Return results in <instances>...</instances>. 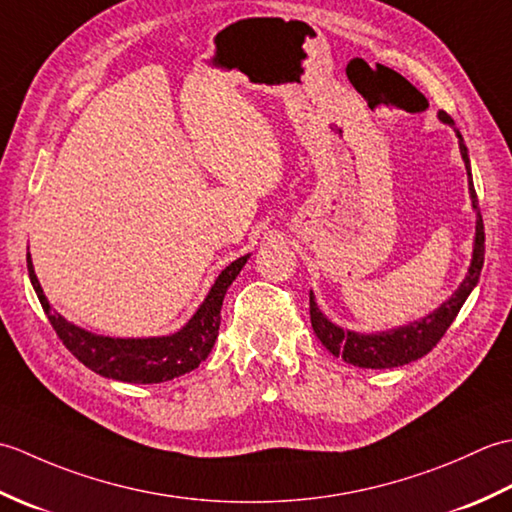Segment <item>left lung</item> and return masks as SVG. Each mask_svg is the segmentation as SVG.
<instances>
[{"instance_id":"8db88e82","label":"left lung","mask_w":512,"mask_h":512,"mask_svg":"<svg viewBox=\"0 0 512 512\" xmlns=\"http://www.w3.org/2000/svg\"><path fill=\"white\" fill-rule=\"evenodd\" d=\"M438 118L455 129L453 118L447 112H438ZM455 136H458L460 154L466 167V176H469V193H471V204L475 211V237H473V257L469 273L462 279V284L453 295L442 301L440 306L429 312L427 317L411 321L407 325H400L394 330L385 332H354V330H343L341 325L332 323L325 314L319 310L317 301H314V292L310 290V321L312 330L319 336V341L325 345V350H330L334 356H341L345 363L365 367V369H389V367H400L411 361H418L424 354H429L438 341L449 330L453 319L458 317L460 308L464 306L466 297L471 295L473 288L480 281V273L484 266V222L480 206H477V195L473 187V173H471V160H469V149L464 145L462 134L455 129Z\"/></svg>"}]
</instances>
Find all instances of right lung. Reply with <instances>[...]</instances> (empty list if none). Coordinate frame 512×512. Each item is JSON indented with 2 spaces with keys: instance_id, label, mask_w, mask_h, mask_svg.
I'll list each match as a JSON object with an SVG mask.
<instances>
[{
  "instance_id": "add662e5",
  "label": "right lung",
  "mask_w": 512,
  "mask_h": 512,
  "mask_svg": "<svg viewBox=\"0 0 512 512\" xmlns=\"http://www.w3.org/2000/svg\"><path fill=\"white\" fill-rule=\"evenodd\" d=\"M248 257L250 253L235 259L233 264H228L217 275L209 295H206L200 308L195 310L193 317L178 332L167 336H145V339H121V336L94 334L61 317L57 310H52L48 297L43 295L30 253L28 275L54 332L85 367L112 380L151 385L165 383V380L191 372L211 354L217 330H220V310L224 295L239 275V270L246 266Z\"/></svg>"
}]
</instances>
